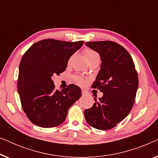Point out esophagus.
<instances>
[{
    "mask_svg": "<svg viewBox=\"0 0 158 158\" xmlns=\"http://www.w3.org/2000/svg\"><path fill=\"white\" fill-rule=\"evenodd\" d=\"M87 94H88V92L86 91V90H82V95H83V96H86Z\"/></svg>",
    "mask_w": 158,
    "mask_h": 158,
    "instance_id": "obj_1",
    "label": "esophagus"
}]
</instances>
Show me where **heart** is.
Returning a JSON list of instances; mask_svg holds the SVG:
<instances>
[{"label":"heart","mask_w":158,"mask_h":158,"mask_svg":"<svg viewBox=\"0 0 158 158\" xmlns=\"http://www.w3.org/2000/svg\"><path fill=\"white\" fill-rule=\"evenodd\" d=\"M84 55H85V57L86 60H88V62L91 61L93 60H100V56L98 53L96 52V51L93 50V49H86L84 51ZM74 80L75 83L78 84L80 85H84L86 83V80L83 77L81 76H75L74 77Z\"/></svg>","instance_id":"heart-1"}]
</instances>
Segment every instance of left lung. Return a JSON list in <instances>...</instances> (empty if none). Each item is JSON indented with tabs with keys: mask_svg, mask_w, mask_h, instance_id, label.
Wrapping results in <instances>:
<instances>
[{
	"mask_svg": "<svg viewBox=\"0 0 158 158\" xmlns=\"http://www.w3.org/2000/svg\"><path fill=\"white\" fill-rule=\"evenodd\" d=\"M86 46L101 56V64L92 85L103 96L85 109L84 115L90 126L100 130L114 128L131 111L139 80L132 58L124 47L111 41L88 42Z\"/></svg>",
	"mask_w": 158,
	"mask_h": 158,
	"instance_id": "1",
	"label": "left lung"
}]
</instances>
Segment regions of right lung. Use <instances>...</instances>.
Returning <instances> with one entry per match:
<instances>
[{
  "label": "right lung",
  "instance_id": "obj_1",
  "mask_svg": "<svg viewBox=\"0 0 158 158\" xmlns=\"http://www.w3.org/2000/svg\"><path fill=\"white\" fill-rule=\"evenodd\" d=\"M83 43L41 40L31 45L21 58L17 88L23 111L36 126L51 128L61 124L68 109L81 98L78 86L70 84L59 91L52 77L66 70L69 59Z\"/></svg>",
  "mask_w": 158,
  "mask_h": 158
}]
</instances>
